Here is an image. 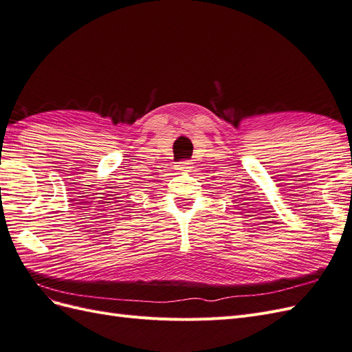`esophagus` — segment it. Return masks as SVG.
Here are the masks:
<instances>
[{
	"label": "esophagus",
	"instance_id": "1",
	"mask_svg": "<svg viewBox=\"0 0 352 352\" xmlns=\"http://www.w3.org/2000/svg\"><path fill=\"white\" fill-rule=\"evenodd\" d=\"M190 168V163L189 162H180L175 166V170L179 173H184V172H188V170Z\"/></svg>",
	"mask_w": 352,
	"mask_h": 352
}]
</instances>
